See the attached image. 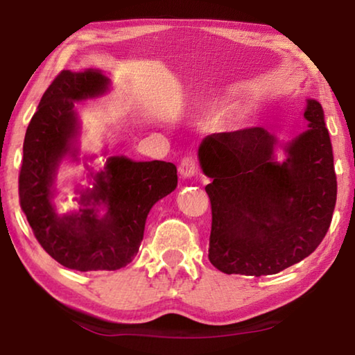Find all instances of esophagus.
I'll return each mask as SVG.
<instances>
[{"mask_svg":"<svg viewBox=\"0 0 355 355\" xmlns=\"http://www.w3.org/2000/svg\"><path fill=\"white\" fill-rule=\"evenodd\" d=\"M178 172L182 178H191L197 173V163L192 156H184L178 166Z\"/></svg>","mask_w":355,"mask_h":355,"instance_id":"esophagus-1","label":"esophagus"}]
</instances>
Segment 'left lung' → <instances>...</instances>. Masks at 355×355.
<instances>
[{
    "mask_svg": "<svg viewBox=\"0 0 355 355\" xmlns=\"http://www.w3.org/2000/svg\"><path fill=\"white\" fill-rule=\"evenodd\" d=\"M309 130L285 146L261 127L209 135L199 147L211 202L208 258L225 274L271 275L309 257L332 222L336 175L322 106L307 100Z\"/></svg>",
    "mask_w": 355,
    "mask_h": 355,
    "instance_id": "8db88e82",
    "label": "left lung"
}]
</instances>
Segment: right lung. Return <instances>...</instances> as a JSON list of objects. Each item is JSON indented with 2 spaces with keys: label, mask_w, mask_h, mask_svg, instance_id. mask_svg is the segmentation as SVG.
<instances>
[{
  "label": "right lung",
  "mask_w": 355,
  "mask_h": 355,
  "mask_svg": "<svg viewBox=\"0 0 355 355\" xmlns=\"http://www.w3.org/2000/svg\"><path fill=\"white\" fill-rule=\"evenodd\" d=\"M110 80L98 70H62L42 97L28 125L19 177L20 207L39 244L58 263L76 271H116L139 250L147 214L177 188V167L166 161L111 156L81 192L78 213L59 216L53 182L65 155L76 156L75 101L105 94ZM98 205L107 213L98 214Z\"/></svg>",
  "instance_id": "1"
}]
</instances>
